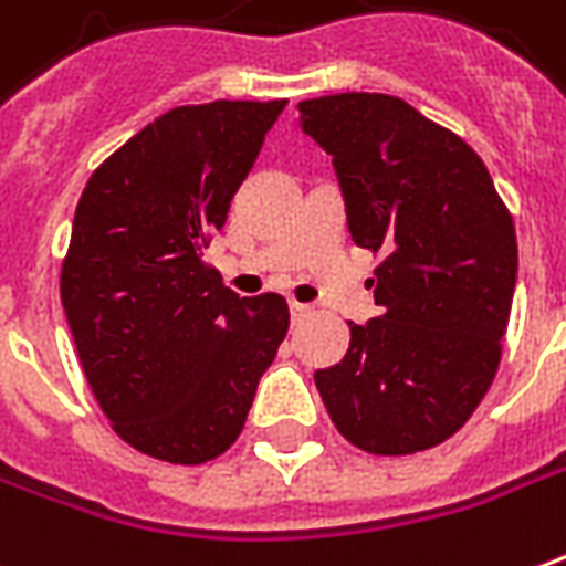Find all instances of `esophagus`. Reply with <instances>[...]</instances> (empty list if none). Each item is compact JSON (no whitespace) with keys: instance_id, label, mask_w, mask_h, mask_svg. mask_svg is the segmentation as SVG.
<instances>
[{"instance_id":"1","label":"esophagus","mask_w":566,"mask_h":566,"mask_svg":"<svg viewBox=\"0 0 566 566\" xmlns=\"http://www.w3.org/2000/svg\"><path fill=\"white\" fill-rule=\"evenodd\" d=\"M310 306L306 303H296V300H291V322H303L306 315H310Z\"/></svg>"}]
</instances>
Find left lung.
Returning <instances> with one entry per match:
<instances>
[{"mask_svg":"<svg viewBox=\"0 0 566 566\" xmlns=\"http://www.w3.org/2000/svg\"><path fill=\"white\" fill-rule=\"evenodd\" d=\"M334 161L352 242L382 254L379 318L315 370L339 434L379 457L429 450L475 413L500 367L517 279L515 223L472 146L389 94L296 104Z\"/></svg>","mask_w":566,"mask_h":566,"instance_id":"left-lung-1","label":"left lung"}]
</instances>
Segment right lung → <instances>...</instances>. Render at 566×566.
<instances>
[{
  "mask_svg": "<svg viewBox=\"0 0 566 566\" xmlns=\"http://www.w3.org/2000/svg\"><path fill=\"white\" fill-rule=\"evenodd\" d=\"M287 101L177 106L91 174L61 300L97 405L132 448L199 465L239 438L287 334L279 294L201 263Z\"/></svg>",
  "mask_w": 566,
  "mask_h": 566,
  "instance_id": "right-lung-1",
  "label": "right lung"
}]
</instances>
